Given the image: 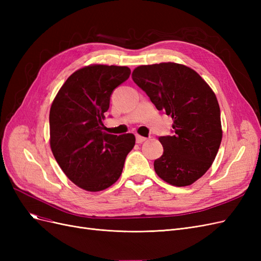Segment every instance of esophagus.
<instances>
[{
  "label": "esophagus",
  "instance_id": "1",
  "mask_svg": "<svg viewBox=\"0 0 261 261\" xmlns=\"http://www.w3.org/2000/svg\"><path fill=\"white\" fill-rule=\"evenodd\" d=\"M145 140H147V138H146V137L139 136V135H137V136H136V143H137V144H141V143H144Z\"/></svg>",
  "mask_w": 261,
  "mask_h": 261
}]
</instances>
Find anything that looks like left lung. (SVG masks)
<instances>
[{
    "label": "left lung",
    "mask_w": 261,
    "mask_h": 261,
    "mask_svg": "<svg viewBox=\"0 0 261 261\" xmlns=\"http://www.w3.org/2000/svg\"><path fill=\"white\" fill-rule=\"evenodd\" d=\"M132 78L173 118L172 135L159 137L163 154L153 163L155 173L171 185L193 184L211 167L222 140L215 92L194 69L176 63L138 66Z\"/></svg>",
    "instance_id": "1"
}]
</instances>
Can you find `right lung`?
I'll return each mask as SVG.
<instances>
[{
    "label": "right lung",
    "mask_w": 261,
    "mask_h": 261,
    "mask_svg": "<svg viewBox=\"0 0 261 261\" xmlns=\"http://www.w3.org/2000/svg\"><path fill=\"white\" fill-rule=\"evenodd\" d=\"M126 66L91 65L76 70L61 87L50 110V145L74 184L103 191L121 176L135 136L107 134L102 120L116 87L128 80Z\"/></svg>",
    "instance_id": "right-lung-1"
}]
</instances>
